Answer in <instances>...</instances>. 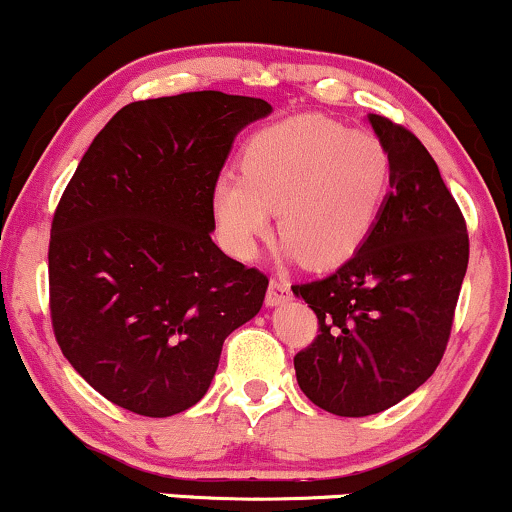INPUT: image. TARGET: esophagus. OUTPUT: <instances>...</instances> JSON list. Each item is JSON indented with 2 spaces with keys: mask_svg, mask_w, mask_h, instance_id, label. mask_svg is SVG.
<instances>
[{
  "mask_svg": "<svg viewBox=\"0 0 512 512\" xmlns=\"http://www.w3.org/2000/svg\"><path fill=\"white\" fill-rule=\"evenodd\" d=\"M293 298L291 293V286H288L283 279H272L269 281V288H267V305L269 307H276L281 303H288V300Z\"/></svg>",
  "mask_w": 512,
  "mask_h": 512,
  "instance_id": "1",
  "label": "esophagus"
}]
</instances>
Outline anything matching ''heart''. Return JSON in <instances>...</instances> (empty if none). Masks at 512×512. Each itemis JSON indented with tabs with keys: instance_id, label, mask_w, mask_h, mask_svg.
<instances>
[{
	"instance_id": "obj_1",
	"label": "heart",
	"mask_w": 512,
	"mask_h": 512,
	"mask_svg": "<svg viewBox=\"0 0 512 512\" xmlns=\"http://www.w3.org/2000/svg\"><path fill=\"white\" fill-rule=\"evenodd\" d=\"M393 176L379 135L350 131L317 114L283 119L250 138L243 174H221L212 188L219 236L250 257L276 229L288 252L310 267H334L365 245L384 212Z\"/></svg>"
}]
</instances>
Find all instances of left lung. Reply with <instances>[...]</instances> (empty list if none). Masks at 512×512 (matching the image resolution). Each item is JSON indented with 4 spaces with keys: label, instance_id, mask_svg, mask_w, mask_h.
Masks as SVG:
<instances>
[{
    "label": "left lung",
    "instance_id": "left-lung-1",
    "mask_svg": "<svg viewBox=\"0 0 512 512\" xmlns=\"http://www.w3.org/2000/svg\"><path fill=\"white\" fill-rule=\"evenodd\" d=\"M369 123L393 162L384 212L334 274L293 286L319 322L293 357L295 377L312 403L341 417L377 415L432 377L470 260L465 217L427 147L386 116Z\"/></svg>",
    "mask_w": 512,
    "mask_h": 512
}]
</instances>
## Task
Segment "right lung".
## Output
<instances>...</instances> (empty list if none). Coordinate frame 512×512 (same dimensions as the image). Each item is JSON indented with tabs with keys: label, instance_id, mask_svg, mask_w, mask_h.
<instances>
[{
	"label": "right lung",
	"instance_id": "obj_1",
	"mask_svg": "<svg viewBox=\"0 0 512 512\" xmlns=\"http://www.w3.org/2000/svg\"><path fill=\"white\" fill-rule=\"evenodd\" d=\"M272 112L217 90L131 102L97 133L49 236V310L66 360L135 415L205 396L221 346L269 279L212 240V188L233 140Z\"/></svg>",
	"mask_w": 512,
	"mask_h": 512
}]
</instances>
